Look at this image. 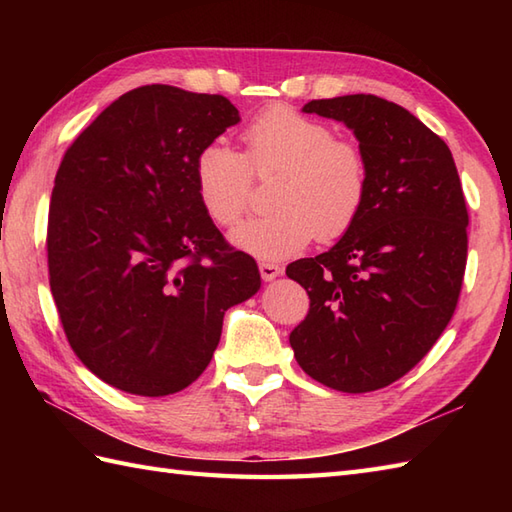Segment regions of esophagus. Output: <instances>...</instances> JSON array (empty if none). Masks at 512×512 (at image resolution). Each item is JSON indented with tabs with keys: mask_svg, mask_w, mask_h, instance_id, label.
Listing matches in <instances>:
<instances>
[{
	"mask_svg": "<svg viewBox=\"0 0 512 512\" xmlns=\"http://www.w3.org/2000/svg\"><path fill=\"white\" fill-rule=\"evenodd\" d=\"M281 273H284V268L277 266V264H268V262L259 264V275H262L264 281H273V279H277Z\"/></svg>",
	"mask_w": 512,
	"mask_h": 512,
	"instance_id": "esophagus-1",
	"label": "esophagus"
}]
</instances>
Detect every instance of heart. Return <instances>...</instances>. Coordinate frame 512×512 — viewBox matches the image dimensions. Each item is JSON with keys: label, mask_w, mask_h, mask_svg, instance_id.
Here are the masks:
<instances>
[{"label": "heart", "mask_w": 512, "mask_h": 512, "mask_svg": "<svg viewBox=\"0 0 512 512\" xmlns=\"http://www.w3.org/2000/svg\"><path fill=\"white\" fill-rule=\"evenodd\" d=\"M244 156L222 140L195 156V193L215 224L233 226L248 209L253 173L279 171L273 189L277 211L253 217L231 231V244L264 262H279L319 235H345L363 211L367 165L356 145L286 105H273L244 129Z\"/></svg>", "instance_id": "1"}]
</instances>
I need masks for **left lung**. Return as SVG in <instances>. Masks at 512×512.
Here are the masks:
<instances>
[{
    "label": "left lung",
    "mask_w": 512,
    "mask_h": 512,
    "mask_svg": "<svg viewBox=\"0 0 512 512\" xmlns=\"http://www.w3.org/2000/svg\"><path fill=\"white\" fill-rule=\"evenodd\" d=\"M303 112L352 129L367 195L339 242L286 268L310 297L290 347L321 385L365 394L405 376L449 325L469 213L447 143L405 107L347 94L310 101Z\"/></svg>",
    "instance_id": "obj_1"
}]
</instances>
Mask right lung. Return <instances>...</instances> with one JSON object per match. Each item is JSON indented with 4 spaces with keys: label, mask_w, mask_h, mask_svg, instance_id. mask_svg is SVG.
<instances>
[{
    "label": "right lung",
    "mask_w": 512,
    "mask_h": 512,
    "mask_svg": "<svg viewBox=\"0 0 512 512\" xmlns=\"http://www.w3.org/2000/svg\"><path fill=\"white\" fill-rule=\"evenodd\" d=\"M237 123L220 94L143 85L65 151L48 213L50 290L74 354L107 385L151 398L189 387L224 312L262 286L193 180L200 149Z\"/></svg>",
    "instance_id": "obj_1"
}]
</instances>
